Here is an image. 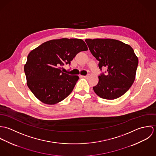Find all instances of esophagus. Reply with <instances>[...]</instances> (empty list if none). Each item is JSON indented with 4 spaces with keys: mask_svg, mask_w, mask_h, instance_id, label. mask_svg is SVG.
Returning a JSON list of instances; mask_svg holds the SVG:
<instances>
[{
    "mask_svg": "<svg viewBox=\"0 0 156 156\" xmlns=\"http://www.w3.org/2000/svg\"><path fill=\"white\" fill-rule=\"evenodd\" d=\"M82 77L83 78H88L89 77V75H87V76H82Z\"/></svg>",
    "mask_w": 156,
    "mask_h": 156,
    "instance_id": "esophagus-1",
    "label": "esophagus"
}]
</instances>
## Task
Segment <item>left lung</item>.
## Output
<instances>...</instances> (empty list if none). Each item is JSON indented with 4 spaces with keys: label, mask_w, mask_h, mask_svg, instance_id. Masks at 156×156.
Here are the masks:
<instances>
[{
    "label": "left lung",
    "mask_w": 156,
    "mask_h": 156,
    "mask_svg": "<svg viewBox=\"0 0 156 156\" xmlns=\"http://www.w3.org/2000/svg\"><path fill=\"white\" fill-rule=\"evenodd\" d=\"M92 55L99 61L98 67L107 69V74L98 76L93 87L100 97L114 100L124 95L133 83L138 58L129 45L113 39H86Z\"/></svg>",
    "instance_id": "obj_1"
}]
</instances>
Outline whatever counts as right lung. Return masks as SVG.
<instances>
[{
  "label": "right lung",
  "mask_w": 156,
  "mask_h": 156,
  "mask_svg": "<svg viewBox=\"0 0 156 156\" xmlns=\"http://www.w3.org/2000/svg\"><path fill=\"white\" fill-rule=\"evenodd\" d=\"M86 50V43L76 38L52 40L37 47L29 53L24 67L28 88L45 104L62 101L73 91L79 76L63 73L61 67Z\"/></svg>",
  "instance_id": "obj_1"
}]
</instances>
